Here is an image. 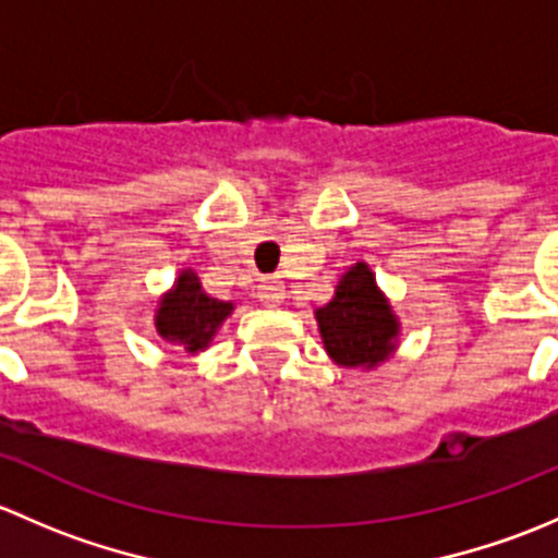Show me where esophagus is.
Segmentation results:
<instances>
[{
	"label": "esophagus",
	"mask_w": 558,
	"mask_h": 558,
	"mask_svg": "<svg viewBox=\"0 0 558 558\" xmlns=\"http://www.w3.org/2000/svg\"><path fill=\"white\" fill-rule=\"evenodd\" d=\"M258 300H262L264 305H280V302L286 300L283 280L262 278V283H258Z\"/></svg>",
	"instance_id": "34e87169"
}]
</instances>
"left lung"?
<instances>
[{
    "mask_svg": "<svg viewBox=\"0 0 558 558\" xmlns=\"http://www.w3.org/2000/svg\"><path fill=\"white\" fill-rule=\"evenodd\" d=\"M326 353L340 367H378L397 348L399 320L373 269L353 264L337 283L329 305L315 311Z\"/></svg>",
    "mask_w": 558,
    "mask_h": 558,
    "instance_id": "1",
    "label": "left lung"
}]
</instances>
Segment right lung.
I'll list each match as a JSON object with an SVG mask.
<instances>
[{
    "label": "right lung",
    "instance_id": "obj_1",
    "mask_svg": "<svg viewBox=\"0 0 558 558\" xmlns=\"http://www.w3.org/2000/svg\"><path fill=\"white\" fill-rule=\"evenodd\" d=\"M232 302L213 300L202 291L194 269H183L172 289L159 300L154 324L159 337L194 356L210 345L216 331L221 329V324L227 320V315H232Z\"/></svg>",
    "mask_w": 558,
    "mask_h": 558
}]
</instances>
